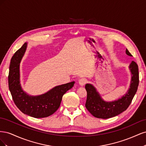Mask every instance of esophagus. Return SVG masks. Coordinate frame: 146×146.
Returning <instances> with one entry per match:
<instances>
[{
	"instance_id": "34e87169",
	"label": "esophagus",
	"mask_w": 146,
	"mask_h": 146,
	"mask_svg": "<svg viewBox=\"0 0 146 146\" xmlns=\"http://www.w3.org/2000/svg\"><path fill=\"white\" fill-rule=\"evenodd\" d=\"M87 82L88 81L86 78H80V80H78V83L80 86H83L84 85H85V84L87 83Z\"/></svg>"
}]
</instances>
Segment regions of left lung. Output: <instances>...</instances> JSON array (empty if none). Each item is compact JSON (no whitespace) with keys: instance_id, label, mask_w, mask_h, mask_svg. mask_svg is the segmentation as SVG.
I'll return each mask as SVG.
<instances>
[{"instance_id":"8db88e82","label":"left lung","mask_w":146,"mask_h":146,"mask_svg":"<svg viewBox=\"0 0 146 146\" xmlns=\"http://www.w3.org/2000/svg\"><path fill=\"white\" fill-rule=\"evenodd\" d=\"M125 52L127 55L132 56L127 49ZM129 69L132 75L130 88L126 94L117 100L112 102L104 100L93 85L86 84L87 98L85 107L92 116L101 119L113 117L125 111L129 107L139 85L138 65L135 61H132L129 66Z\"/></svg>"}]
</instances>
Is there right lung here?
<instances>
[{"label":"right lung","instance_id":"add662e5","mask_svg":"<svg viewBox=\"0 0 146 146\" xmlns=\"http://www.w3.org/2000/svg\"><path fill=\"white\" fill-rule=\"evenodd\" d=\"M27 46V43L25 42L12 56L8 74V86L15 105L24 114L35 118L46 117L58 109L63 96L71 89L75 82L56 86L41 95L32 96L27 94L21 86L19 70L20 63Z\"/></svg>","mask_w":146,"mask_h":146}]
</instances>
